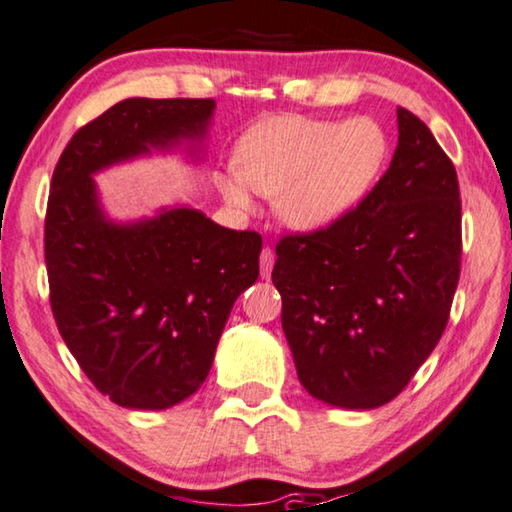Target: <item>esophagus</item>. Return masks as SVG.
Masks as SVG:
<instances>
[{
  "label": "esophagus",
  "instance_id": "esophagus-1",
  "mask_svg": "<svg viewBox=\"0 0 512 512\" xmlns=\"http://www.w3.org/2000/svg\"><path fill=\"white\" fill-rule=\"evenodd\" d=\"M273 262H276V255H273V250L266 246L262 250V255H259V271H262V278H269L271 276Z\"/></svg>",
  "mask_w": 512,
  "mask_h": 512
}]
</instances>
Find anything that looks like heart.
<instances>
[{
    "instance_id": "1",
    "label": "heart",
    "mask_w": 512,
    "mask_h": 512,
    "mask_svg": "<svg viewBox=\"0 0 512 512\" xmlns=\"http://www.w3.org/2000/svg\"><path fill=\"white\" fill-rule=\"evenodd\" d=\"M388 142L370 119L329 121L280 114L243 137L236 163L220 181L236 211H253L255 193L278 197V213L294 230H319L368 193L386 160Z\"/></svg>"
}]
</instances>
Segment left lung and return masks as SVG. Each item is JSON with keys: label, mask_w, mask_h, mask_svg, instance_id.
Here are the masks:
<instances>
[{"label": "left lung", "mask_w": 512, "mask_h": 512, "mask_svg": "<svg viewBox=\"0 0 512 512\" xmlns=\"http://www.w3.org/2000/svg\"><path fill=\"white\" fill-rule=\"evenodd\" d=\"M398 131L391 165L356 207L276 246L271 280L299 381L333 407L400 395L437 347L460 280L453 160L404 108Z\"/></svg>", "instance_id": "obj_1"}]
</instances>
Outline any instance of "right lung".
<instances>
[{
  "mask_svg": "<svg viewBox=\"0 0 512 512\" xmlns=\"http://www.w3.org/2000/svg\"><path fill=\"white\" fill-rule=\"evenodd\" d=\"M213 108V98H126L71 137L52 174V315L82 372L119 407L167 409L204 384L236 296L259 276L262 236L195 209L117 225L91 174L200 140Z\"/></svg>",
  "mask_w": 512,
  "mask_h": 512,
  "instance_id": "obj_1",
  "label": "right lung"
}]
</instances>
